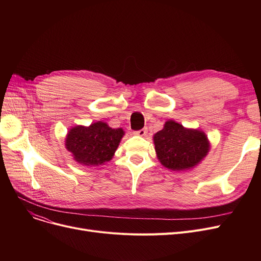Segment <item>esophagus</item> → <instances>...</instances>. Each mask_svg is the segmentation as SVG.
<instances>
[{
  "mask_svg": "<svg viewBox=\"0 0 261 261\" xmlns=\"http://www.w3.org/2000/svg\"><path fill=\"white\" fill-rule=\"evenodd\" d=\"M146 133H147V128H143L141 130H138L134 132L135 135H139V136H144V135H146Z\"/></svg>",
  "mask_w": 261,
  "mask_h": 261,
  "instance_id": "esophagus-1",
  "label": "esophagus"
}]
</instances>
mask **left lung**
Instances as JSON below:
<instances>
[{
	"instance_id": "obj_1",
	"label": "left lung",
	"mask_w": 261,
	"mask_h": 261,
	"mask_svg": "<svg viewBox=\"0 0 261 261\" xmlns=\"http://www.w3.org/2000/svg\"><path fill=\"white\" fill-rule=\"evenodd\" d=\"M158 159L171 170H185L196 166L207 154L210 145L204 132L185 129L173 120L153 136Z\"/></svg>"
}]
</instances>
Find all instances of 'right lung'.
Segmentation results:
<instances>
[{"label": "right lung", "instance_id": "obj_1", "mask_svg": "<svg viewBox=\"0 0 261 261\" xmlns=\"http://www.w3.org/2000/svg\"><path fill=\"white\" fill-rule=\"evenodd\" d=\"M122 135V129H112L97 121L89 127L73 128L66 136L65 146L78 163L97 166L112 159Z\"/></svg>", "mask_w": 261, "mask_h": 261}]
</instances>
